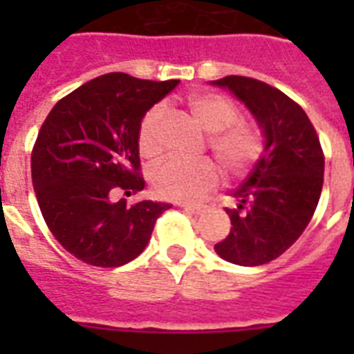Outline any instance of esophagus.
<instances>
[{
  "label": "esophagus",
  "mask_w": 354,
  "mask_h": 354,
  "mask_svg": "<svg viewBox=\"0 0 354 354\" xmlns=\"http://www.w3.org/2000/svg\"><path fill=\"white\" fill-rule=\"evenodd\" d=\"M185 213H189V215H200L202 213V207H196V205H189V204H182L180 205Z\"/></svg>",
  "instance_id": "obj_1"
}]
</instances>
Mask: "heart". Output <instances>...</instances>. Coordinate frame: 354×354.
I'll list each match as a JSON object with an SVG mask.
<instances>
[{
    "mask_svg": "<svg viewBox=\"0 0 354 354\" xmlns=\"http://www.w3.org/2000/svg\"><path fill=\"white\" fill-rule=\"evenodd\" d=\"M187 110L198 127L207 132V149L222 169L241 176L264 154V138L253 122L241 119L236 102L215 91L194 93L187 99ZM163 106H152L138 128V149L143 158H154L161 150ZM150 183L158 196L174 202H198L218 183V171L207 160L185 163L165 160L150 171Z\"/></svg>",
    "mask_w": 354,
    "mask_h": 354,
    "instance_id": "heart-1",
    "label": "heart"
}]
</instances>
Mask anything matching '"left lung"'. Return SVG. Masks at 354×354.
Listing matches in <instances>:
<instances>
[{
    "label": "left lung",
    "mask_w": 354,
    "mask_h": 354,
    "mask_svg": "<svg viewBox=\"0 0 354 354\" xmlns=\"http://www.w3.org/2000/svg\"><path fill=\"white\" fill-rule=\"evenodd\" d=\"M213 84L235 93L264 136L263 158L235 191L241 204L226 207L232 232L215 252L241 266L266 264L283 255L313 218L324 187V150L303 108L274 86L239 75Z\"/></svg>",
    "instance_id": "obj_1"
}]
</instances>
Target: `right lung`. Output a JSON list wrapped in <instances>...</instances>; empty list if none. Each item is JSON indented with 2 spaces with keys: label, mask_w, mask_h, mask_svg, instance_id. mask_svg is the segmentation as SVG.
Returning <instances> with one entry per match:
<instances>
[{
  "label": "right lung",
  "mask_w": 354,
  "mask_h": 354,
  "mask_svg": "<svg viewBox=\"0 0 354 354\" xmlns=\"http://www.w3.org/2000/svg\"><path fill=\"white\" fill-rule=\"evenodd\" d=\"M180 80H143L106 73L53 106L30 154L36 200L60 246L91 266L130 263L149 244L156 221L171 205L110 200L145 187L138 128L152 104Z\"/></svg>",
  "instance_id": "1"
}]
</instances>
